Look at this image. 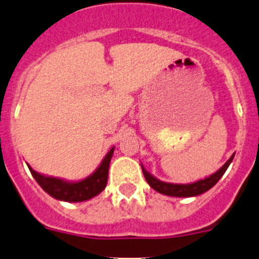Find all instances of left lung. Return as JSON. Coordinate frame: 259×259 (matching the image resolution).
Returning <instances> with one entry per match:
<instances>
[{"label":"left lung","mask_w":259,"mask_h":259,"mask_svg":"<svg viewBox=\"0 0 259 259\" xmlns=\"http://www.w3.org/2000/svg\"><path fill=\"white\" fill-rule=\"evenodd\" d=\"M234 154L227 160L224 165H223L220 169H218L217 172L212 173L209 177L204 178V180L196 181V182L187 183V185H180V183H169V182H163V181L158 180L154 176L150 175L149 172H147L144 167L142 165L143 175H144L145 180L149 183L150 187L153 190H155L157 192L163 193V195H167V196H175V197H192V196H199L201 193L209 191L212 186H215L218 183V181L223 177V175L225 173V170L228 169L229 164L232 163Z\"/></svg>","instance_id":"1"}]
</instances>
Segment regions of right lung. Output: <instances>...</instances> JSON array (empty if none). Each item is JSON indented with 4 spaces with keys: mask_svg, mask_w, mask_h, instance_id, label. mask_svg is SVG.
Masks as SVG:
<instances>
[{
    "mask_svg": "<svg viewBox=\"0 0 259 259\" xmlns=\"http://www.w3.org/2000/svg\"><path fill=\"white\" fill-rule=\"evenodd\" d=\"M114 149L115 147L110 149V152L102 159L101 164L97 167V169L92 175H90L84 180L77 181V182L64 181L62 178L48 177V176L35 172L29 164H27V167H29L32 177L40 185V187L45 192L49 193L52 197L60 200V201L82 202L97 196L100 192L105 190L107 185V177H109L110 160L114 154Z\"/></svg>",
    "mask_w": 259,
    "mask_h": 259,
    "instance_id": "1",
    "label": "right lung"
}]
</instances>
